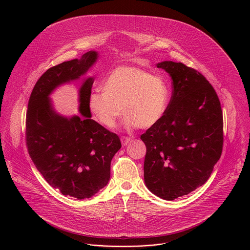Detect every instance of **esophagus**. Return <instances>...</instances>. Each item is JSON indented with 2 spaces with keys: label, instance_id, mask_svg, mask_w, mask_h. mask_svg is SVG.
Wrapping results in <instances>:
<instances>
[{
  "label": "esophagus",
  "instance_id": "1",
  "mask_svg": "<svg viewBox=\"0 0 250 250\" xmlns=\"http://www.w3.org/2000/svg\"><path fill=\"white\" fill-rule=\"evenodd\" d=\"M121 141H122L123 146H126V145L131 141V138H130V137H126V136H123V137L121 138Z\"/></svg>",
  "mask_w": 250,
  "mask_h": 250
}]
</instances>
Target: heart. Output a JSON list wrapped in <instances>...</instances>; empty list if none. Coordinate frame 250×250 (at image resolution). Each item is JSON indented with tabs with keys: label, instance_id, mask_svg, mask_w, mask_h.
Instances as JSON below:
<instances>
[{
	"label": "heart",
	"instance_id": "b5f03b06",
	"mask_svg": "<svg viewBox=\"0 0 250 250\" xmlns=\"http://www.w3.org/2000/svg\"><path fill=\"white\" fill-rule=\"evenodd\" d=\"M170 91L160 76L134 66H120L110 72L101 89L88 97L92 117L103 126L113 128L123 112L127 128H150L165 116Z\"/></svg>",
	"mask_w": 250,
	"mask_h": 250
}]
</instances>
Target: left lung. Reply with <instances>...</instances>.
<instances>
[{
	"mask_svg": "<svg viewBox=\"0 0 250 250\" xmlns=\"http://www.w3.org/2000/svg\"><path fill=\"white\" fill-rule=\"evenodd\" d=\"M172 80L164 118L141 135L146 145L144 180L156 196L173 201L209 178L223 148V114L216 91L181 62L157 64Z\"/></svg>",
	"mask_w": 250,
	"mask_h": 250,
	"instance_id": "1",
	"label": "left lung"
}]
</instances>
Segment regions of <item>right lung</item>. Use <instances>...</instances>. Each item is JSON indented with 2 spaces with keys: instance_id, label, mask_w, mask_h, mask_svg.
<instances>
[{
  "instance_id": "1",
  "label": "right lung",
  "mask_w": 250,
  "mask_h": 250,
  "mask_svg": "<svg viewBox=\"0 0 250 250\" xmlns=\"http://www.w3.org/2000/svg\"><path fill=\"white\" fill-rule=\"evenodd\" d=\"M97 57L98 53L90 50L81 59L46 70L32 90L26 113V145L31 160L51 187L78 200L92 197L108 184L111 161L122 147L121 140L90 118L92 77L83 81L79 91L82 116H60L49 94L57 86L80 79Z\"/></svg>"
}]
</instances>
